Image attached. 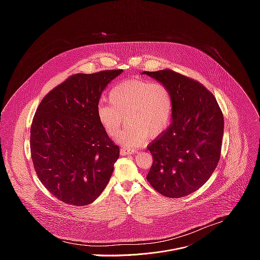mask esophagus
Here are the masks:
<instances>
[{
    "mask_svg": "<svg viewBox=\"0 0 260 260\" xmlns=\"http://www.w3.org/2000/svg\"><path fill=\"white\" fill-rule=\"evenodd\" d=\"M120 152L122 155H129V154H135L137 153V150L136 149H129V148H121L120 149Z\"/></svg>",
    "mask_w": 260,
    "mask_h": 260,
    "instance_id": "34e87169",
    "label": "esophagus"
}]
</instances>
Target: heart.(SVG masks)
I'll return each instance as SVG.
<instances>
[{
  "label": "heart",
  "instance_id": "b5f03b06",
  "mask_svg": "<svg viewBox=\"0 0 260 260\" xmlns=\"http://www.w3.org/2000/svg\"><path fill=\"white\" fill-rule=\"evenodd\" d=\"M109 103L96 107L98 120L109 137L116 138L124 117L127 124L118 141L129 148L142 146L148 137H158L171 121L172 95L168 87L158 82L124 80L111 89Z\"/></svg>",
  "mask_w": 260,
  "mask_h": 260
}]
</instances>
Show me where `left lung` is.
Wrapping results in <instances>:
<instances>
[{"mask_svg": "<svg viewBox=\"0 0 260 260\" xmlns=\"http://www.w3.org/2000/svg\"><path fill=\"white\" fill-rule=\"evenodd\" d=\"M142 74L166 85L173 101L172 123L148 146L153 164L146 178L165 197H186L203 186L218 165L223 114L215 96L193 79L172 70Z\"/></svg>", "mask_w": 260, "mask_h": 260, "instance_id": "obj_1", "label": "left lung"}]
</instances>
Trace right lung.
<instances>
[{
    "label": "right lung",
    "mask_w": 260,
    "mask_h": 260,
    "mask_svg": "<svg viewBox=\"0 0 260 260\" xmlns=\"http://www.w3.org/2000/svg\"><path fill=\"white\" fill-rule=\"evenodd\" d=\"M122 70L76 74L49 91L30 126V154L42 184L57 200L86 206L103 192L119 157L96 117L106 86Z\"/></svg>",
    "instance_id": "1"
}]
</instances>
